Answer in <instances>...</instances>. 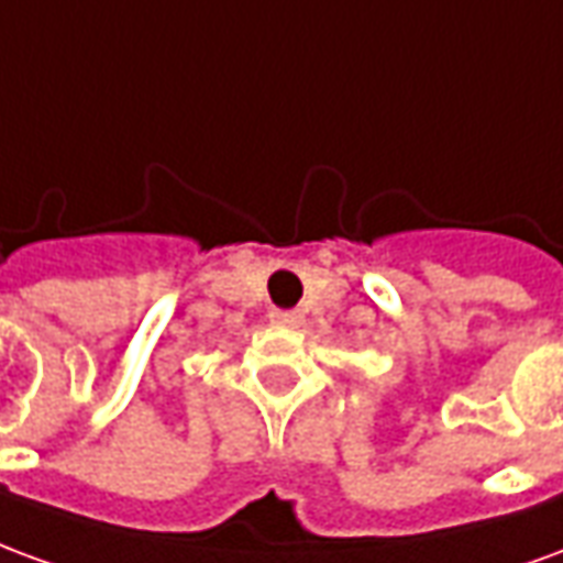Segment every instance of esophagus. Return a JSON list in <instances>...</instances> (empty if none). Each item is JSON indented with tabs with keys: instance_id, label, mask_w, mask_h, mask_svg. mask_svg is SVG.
<instances>
[{
	"instance_id": "esophagus-1",
	"label": "esophagus",
	"mask_w": 563,
	"mask_h": 563,
	"mask_svg": "<svg viewBox=\"0 0 563 563\" xmlns=\"http://www.w3.org/2000/svg\"><path fill=\"white\" fill-rule=\"evenodd\" d=\"M301 313L298 310H271V322L274 325H289V329H298L301 325Z\"/></svg>"
}]
</instances>
